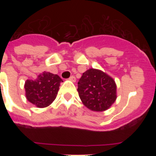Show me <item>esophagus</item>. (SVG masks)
<instances>
[{"mask_svg": "<svg viewBox=\"0 0 156 156\" xmlns=\"http://www.w3.org/2000/svg\"><path fill=\"white\" fill-rule=\"evenodd\" d=\"M69 80L73 81V82H76V77L74 76H72L69 77Z\"/></svg>", "mask_w": 156, "mask_h": 156, "instance_id": "1", "label": "esophagus"}]
</instances>
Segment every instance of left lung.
<instances>
[{"label": "left lung", "mask_w": 156, "mask_h": 156, "mask_svg": "<svg viewBox=\"0 0 156 156\" xmlns=\"http://www.w3.org/2000/svg\"><path fill=\"white\" fill-rule=\"evenodd\" d=\"M80 98L91 111L108 109L116 100V83L113 78L105 72L89 69L83 73L78 82Z\"/></svg>", "instance_id": "8db88e82"}]
</instances>
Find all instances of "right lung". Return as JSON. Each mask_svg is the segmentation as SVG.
Wrapping results in <instances>:
<instances>
[{"mask_svg": "<svg viewBox=\"0 0 156 156\" xmlns=\"http://www.w3.org/2000/svg\"><path fill=\"white\" fill-rule=\"evenodd\" d=\"M62 80L57 74L43 72L34 80L25 82V91L27 100L37 108H45L53 102Z\"/></svg>", "mask_w": 156, "mask_h": 156, "instance_id": "add662e5", "label": "right lung"}]
</instances>
